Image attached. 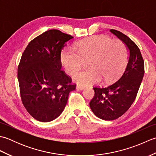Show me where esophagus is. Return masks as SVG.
<instances>
[{"instance_id": "obj_1", "label": "esophagus", "mask_w": 156, "mask_h": 156, "mask_svg": "<svg viewBox=\"0 0 156 156\" xmlns=\"http://www.w3.org/2000/svg\"><path fill=\"white\" fill-rule=\"evenodd\" d=\"M76 88L78 89V90H84L85 87H82V86L78 85L77 87H76Z\"/></svg>"}]
</instances>
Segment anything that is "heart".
Returning <instances> with one entry per match:
<instances>
[{"label":"heart","mask_w":156,"mask_h":156,"mask_svg":"<svg viewBox=\"0 0 156 156\" xmlns=\"http://www.w3.org/2000/svg\"><path fill=\"white\" fill-rule=\"evenodd\" d=\"M74 49H64L59 60L66 72L73 74L79 70L83 59H88L90 68L73 76L76 83L84 86L112 80L125 67L127 54L123 43L105 35H97L76 43Z\"/></svg>","instance_id":"1"}]
</instances>
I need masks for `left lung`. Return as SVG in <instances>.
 Masks as SVG:
<instances>
[{"label":"left lung","mask_w":156,"mask_h":156,"mask_svg":"<svg viewBox=\"0 0 156 156\" xmlns=\"http://www.w3.org/2000/svg\"><path fill=\"white\" fill-rule=\"evenodd\" d=\"M110 32L124 43L129 51L128 62L121 78L105 87H94L90 107L97 117L106 121L117 119L133 104L144 75V62L137 45L122 33Z\"/></svg>","instance_id":"obj_1"}]
</instances>
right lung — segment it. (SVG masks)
<instances>
[{
    "label": "right lung",
    "instance_id": "right-lung-1",
    "mask_svg": "<svg viewBox=\"0 0 156 156\" xmlns=\"http://www.w3.org/2000/svg\"><path fill=\"white\" fill-rule=\"evenodd\" d=\"M73 38L57 29L36 37L25 48L18 66L21 101L31 117L41 122L58 118L76 88L71 78L63 72L59 54Z\"/></svg>",
    "mask_w": 156,
    "mask_h": 156
}]
</instances>
